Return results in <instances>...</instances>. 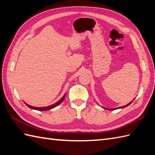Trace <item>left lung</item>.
<instances>
[{
    "mask_svg": "<svg viewBox=\"0 0 155 155\" xmlns=\"http://www.w3.org/2000/svg\"><path fill=\"white\" fill-rule=\"evenodd\" d=\"M134 100V99H133V101ZM133 101H131V102H130V103H128V104H127V105H125V106H123V107H118V108H104V107H103V108H104V109H108V110H114V109H118V108H124V107H128V105H129V104H130L131 103H133Z\"/></svg>",
    "mask_w": 155,
    "mask_h": 155,
    "instance_id": "8db88e82",
    "label": "left lung"
}]
</instances>
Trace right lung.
<instances>
[{"label": "right lung", "instance_id": "obj_1", "mask_svg": "<svg viewBox=\"0 0 155 155\" xmlns=\"http://www.w3.org/2000/svg\"><path fill=\"white\" fill-rule=\"evenodd\" d=\"M65 96H66V94H64L63 95V97H62L60 100H59L58 102H57V103L53 104H51L50 105V106H48V107H32V106H31V105L28 104L27 103H26L25 102H24V103H25V104L27 105V106L28 107H29L30 108H31V109H33V110H41V111H44V110H51L52 109V108H53L54 107H56L57 106H58V105L60 104L62 101H63V100L65 98Z\"/></svg>", "mask_w": 155, "mask_h": 155}]
</instances>
